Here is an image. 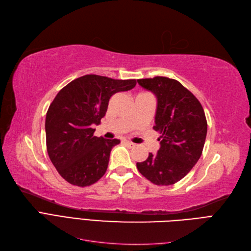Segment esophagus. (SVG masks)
I'll return each mask as SVG.
<instances>
[{
  "instance_id": "34e87169",
  "label": "esophagus",
  "mask_w": 251,
  "mask_h": 251,
  "mask_svg": "<svg viewBox=\"0 0 251 251\" xmlns=\"http://www.w3.org/2000/svg\"><path fill=\"white\" fill-rule=\"evenodd\" d=\"M124 143H125L126 145H127V146H128V147H130V148H131V147H134V146H135V144H134V143H132V142H129V141H124Z\"/></svg>"
}]
</instances>
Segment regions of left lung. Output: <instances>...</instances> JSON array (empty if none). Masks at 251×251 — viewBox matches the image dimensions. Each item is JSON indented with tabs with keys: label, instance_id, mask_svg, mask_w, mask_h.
Wrapping results in <instances>:
<instances>
[{
	"label": "left lung",
	"instance_id": "obj_1",
	"mask_svg": "<svg viewBox=\"0 0 251 251\" xmlns=\"http://www.w3.org/2000/svg\"><path fill=\"white\" fill-rule=\"evenodd\" d=\"M137 83L156 97L153 129L160 133V147L143 163H136V168L154 184H174L201 156L207 132L204 110L196 97L175 79L157 76L139 79Z\"/></svg>",
	"mask_w": 251,
	"mask_h": 251
}]
</instances>
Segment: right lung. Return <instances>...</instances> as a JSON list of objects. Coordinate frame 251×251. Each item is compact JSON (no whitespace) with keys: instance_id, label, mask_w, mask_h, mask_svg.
<instances>
[{"instance_id":"obj_1","label":"right lung","mask_w":251,"mask_h":251,"mask_svg":"<svg viewBox=\"0 0 251 251\" xmlns=\"http://www.w3.org/2000/svg\"><path fill=\"white\" fill-rule=\"evenodd\" d=\"M135 79L118 80L85 75L56 95L46 116L47 151L60 176L71 184L87 187L107 170L110 151L120 140L94 135L106 114L110 97L131 90Z\"/></svg>"}]
</instances>
